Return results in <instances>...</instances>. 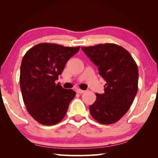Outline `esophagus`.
Returning a JSON list of instances; mask_svg holds the SVG:
<instances>
[{
    "label": "esophagus",
    "instance_id": "34e87169",
    "mask_svg": "<svg viewBox=\"0 0 158 158\" xmlns=\"http://www.w3.org/2000/svg\"><path fill=\"white\" fill-rule=\"evenodd\" d=\"M76 92L77 93H84L85 92V90H81V89H76Z\"/></svg>",
    "mask_w": 158,
    "mask_h": 158
}]
</instances>
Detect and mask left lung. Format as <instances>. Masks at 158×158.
Wrapping results in <instances>:
<instances>
[{
  "label": "left lung",
  "instance_id": "8db88e82",
  "mask_svg": "<svg viewBox=\"0 0 158 158\" xmlns=\"http://www.w3.org/2000/svg\"><path fill=\"white\" fill-rule=\"evenodd\" d=\"M81 49L98 66L99 74L106 82L105 93H95L96 100L89 106L90 115L100 123H114L127 113L137 95V63L126 49L115 44H100Z\"/></svg>",
  "mask_w": 158,
  "mask_h": 158
}]
</instances>
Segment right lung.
Listing matches in <instances>:
<instances>
[{
    "mask_svg": "<svg viewBox=\"0 0 158 158\" xmlns=\"http://www.w3.org/2000/svg\"><path fill=\"white\" fill-rule=\"evenodd\" d=\"M79 49L40 43L31 48L23 57L19 78L23 100L28 113L39 123L56 125L65 116L76 93L63 89L55 81Z\"/></svg>",
    "mask_w": 158,
    "mask_h": 158,
    "instance_id": "add662e5",
    "label": "right lung"
}]
</instances>
